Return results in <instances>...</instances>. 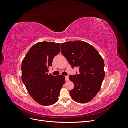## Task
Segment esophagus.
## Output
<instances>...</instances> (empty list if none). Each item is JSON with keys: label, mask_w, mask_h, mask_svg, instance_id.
<instances>
[{"label": "esophagus", "mask_w": 128, "mask_h": 128, "mask_svg": "<svg viewBox=\"0 0 128 128\" xmlns=\"http://www.w3.org/2000/svg\"><path fill=\"white\" fill-rule=\"evenodd\" d=\"M66 81H68L69 80V76H66Z\"/></svg>", "instance_id": "34e87169"}]
</instances>
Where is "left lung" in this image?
<instances>
[{
	"label": "left lung",
	"instance_id": "1",
	"mask_svg": "<svg viewBox=\"0 0 128 128\" xmlns=\"http://www.w3.org/2000/svg\"><path fill=\"white\" fill-rule=\"evenodd\" d=\"M61 52L72 68H78V75L69 77L74 84L69 92L72 99L82 104L91 101L99 91L105 75L102 56L94 46L81 40L62 42Z\"/></svg>",
	"mask_w": 128,
	"mask_h": 128
}]
</instances>
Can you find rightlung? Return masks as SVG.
<instances>
[{
	"mask_svg": "<svg viewBox=\"0 0 128 128\" xmlns=\"http://www.w3.org/2000/svg\"><path fill=\"white\" fill-rule=\"evenodd\" d=\"M60 51V43L38 42L26 54L21 64V78L32 99L42 106L51 105L58 100L65 77L48 74L53 58Z\"/></svg>",
	"mask_w": 128,
	"mask_h": 128,
	"instance_id": "obj_1",
	"label": "right lung"
}]
</instances>
